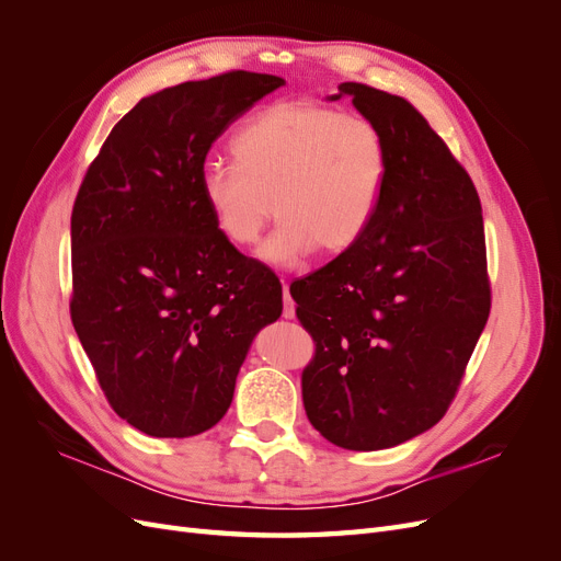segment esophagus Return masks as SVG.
<instances>
[{
    "label": "esophagus",
    "instance_id": "34e87169",
    "mask_svg": "<svg viewBox=\"0 0 561 561\" xmlns=\"http://www.w3.org/2000/svg\"><path fill=\"white\" fill-rule=\"evenodd\" d=\"M283 318L293 320L295 318V299L290 297V285L283 280Z\"/></svg>",
    "mask_w": 561,
    "mask_h": 561
}]
</instances>
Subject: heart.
I'll list each match as a JSON object with an SVG mask.
<instances>
[{
    "label": "heart",
    "instance_id": "obj_1",
    "mask_svg": "<svg viewBox=\"0 0 561 561\" xmlns=\"http://www.w3.org/2000/svg\"><path fill=\"white\" fill-rule=\"evenodd\" d=\"M233 163L201 171V196L217 231L239 248L260 239L268 266H295L318 248L339 254L363 239L388 178L381 130L360 114L316 103H278L231 138ZM275 210H270V203Z\"/></svg>",
    "mask_w": 561,
    "mask_h": 561
}]
</instances>
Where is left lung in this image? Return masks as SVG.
Wrapping results in <instances>:
<instances>
[{
	"mask_svg": "<svg viewBox=\"0 0 561 561\" xmlns=\"http://www.w3.org/2000/svg\"><path fill=\"white\" fill-rule=\"evenodd\" d=\"M388 147L379 210L353 248L295 280L316 342L301 371L311 426L332 445L375 451L445 416L486 325L491 287L480 196L466 168L400 95L339 83Z\"/></svg>",
	"mask_w": 561,
	"mask_h": 561,
	"instance_id": "8db88e82",
	"label": "left lung"
}]
</instances>
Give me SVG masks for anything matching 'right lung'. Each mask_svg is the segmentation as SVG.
<instances>
[{
  "label": "right lung",
  "instance_id": "add662e5",
  "mask_svg": "<svg viewBox=\"0 0 561 561\" xmlns=\"http://www.w3.org/2000/svg\"><path fill=\"white\" fill-rule=\"evenodd\" d=\"M283 83L236 70L142 98L79 186L72 325L112 410L151 437L213 428L254 334L280 318V280L217 231L201 171L219 135Z\"/></svg>",
  "mask_w": 561,
  "mask_h": 561
}]
</instances>
